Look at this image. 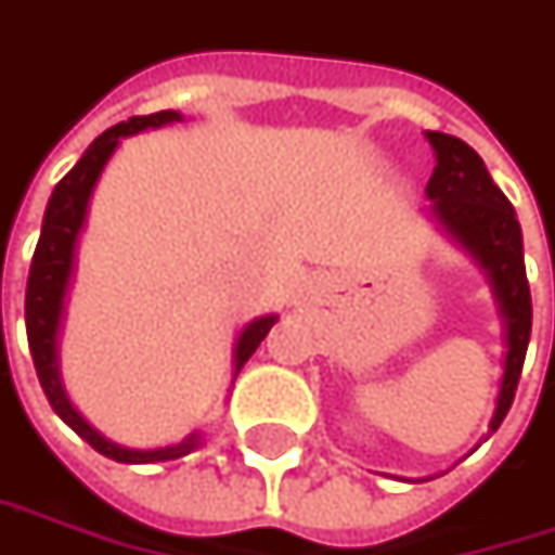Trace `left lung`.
Wrapping results in <instances>:
<instances>
[{
    "label": "left lung",
    "instance_id": "left-lung-1",
    "mask_svg": "<svg viewBox=\"0 0 555 555\" xmlns=\"http://www.w3.org/2000/svg\"><path fill=\"white\" fill-rule=\"evenodd\" d=\"M426 135L435 149V171L426 183V196L431 199L428 212L486 270L505 318V375L489 423V431H495L512 410L530 339V285L521 225L505 193L492 183L482 158L464 139L448 132Z\"/></svg>",
    "mask_w": 555,
    "mask_h": 555
}]
</instances>
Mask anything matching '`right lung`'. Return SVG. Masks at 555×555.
<instances>
[{
    "instance_id": "obj_1",
    "label": "right lung",
    "mask_w": 555,
    "mask_h": 555,
    "mask_svg": "<svg viewBox=\"0 0 555 555\" xmlns=\"http://www.w3.org/2000/svg\"><path fill=\"white\" fill-rule=\"evenodd\" d=\"M180 120L177 111H158L149 117H129L124 124L111 127L101 132L85 155L76 162V168L63 177L47 203L43 212V228H40V241L30 260V276H27L25 292V327H27V346L34 356V369L40 387L50 400V406L56 410V416L69 428H76L78 435L104 457L120 461V464H155V461H177L190 451L199 448V431H190L183 441L168 444V448H155V451H132V448H120L114 441H107L101 431L88 426L78 410L69 403L63 380H60V356H56V339H60V324H63V308H66V292H69V279L76 270V244L85 216H88V199L94 193V183L104 171V165L111 162V155L117 152L120 139H127L132 132L142 129L165 127ZM276 324V314L257 318L247 327L241 330L237 343H234V375L244 369V362L254 356V349L263 343V336Z\"/></svg>"
}]
</instances>
